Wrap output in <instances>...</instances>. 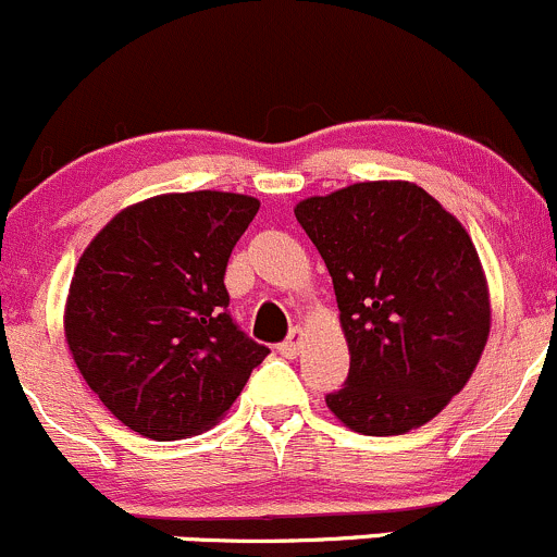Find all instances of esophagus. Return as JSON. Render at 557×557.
Segmentation results:
<instances>
[{
    "instance_id": "34e87169",
    "label": "esophagus",
    "mask_w": 557,
    "mask_h": 557,
    "mask_svg": "<svg viewBox=\"0 0 557 557\" xmlns=\"http://www.w3.org/2000/svg\"><path fill=\"white\" fill-rule=\"evenodd\" d=\"M300 348H302V330H292V335L281 343L278 351L284 354L286 359H295L297 354H300Z\"/></svg>"
}]
</instances>
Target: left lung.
I'll use <instances>...</instances> for the list:
<instances>
[{"label": "left lung", "mask_w": 557, "mask_h": 557, "mask_svg": "<svg viewBox=\"0 0 557 557\" xmlns=\"http://www.w3.org/2000/svg\"><path fill=\"white\" fill-rule=\"evenodd\" d=\"M335 286L351 367L326 407L392 437L432 421L491 332L483 265L461 222L412 182H359L295 206Z\"/></svg>", "instance_id": "obj_1"}]
</instances>
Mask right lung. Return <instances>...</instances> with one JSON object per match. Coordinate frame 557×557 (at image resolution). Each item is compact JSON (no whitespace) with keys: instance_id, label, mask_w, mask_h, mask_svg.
Listing matches in <instances>:
<instances>
[{"instance_id":"right-lung-1","label":"right lung","mask_w":557,"mask_h":557,"mask_svg":"<svg viewBox=\"0 0 557 557\" xmlns=\"http://www.w3.org/2000/svg\"><path fill=\"white\" fill-rule=\"evenodd\" d=\"M260 200L154 195L120 211L74 268L64 332L107 410L169 443L214 426L268 348L233 321L225 268Z\"/></svg>"}]
</instances>
